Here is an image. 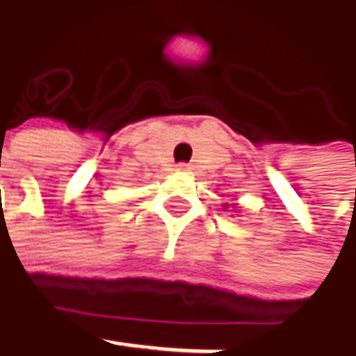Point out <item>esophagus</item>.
Segmentation results:
<instances>
[{
  "mask_svg": "<svg viewBox=\"0 0 356 356\" xmlns=\"http://www.w3.org/2000/svg\"><path fill=\"white\" fill-rule=\"evenodd\" d=\"M178 170H180V172H190V170H192V166H190V164H178Z\"/></svg>",
  "mask_w": 356,
  "mask_h": 356,
  "instance_id": "34e87169",
  "label": "esophagus"
}]
</instances>
